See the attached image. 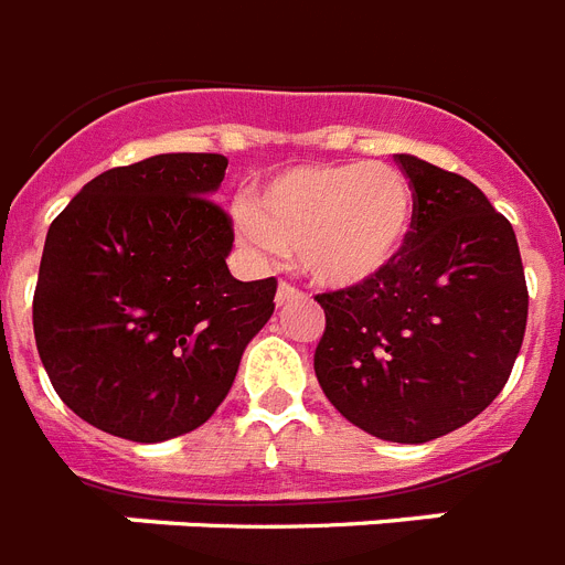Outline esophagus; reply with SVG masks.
<instances>
[{
	"label": "esophagus",
	"mask_w": 565,
	"mask_h": 565,
	"mask_svg": "<svg viewBox=\"0 0 565 565\" xmlns=\"http://www.w3.org/2000/svg\"><path fill=\"white\" fill-rule=\"evenodd\" d=\"M302 297H306V294H302L297 286H291V282H279V288H277V308H286L288 302L302 300Z\"/></svg>",
	"instance_id": "1"
}]
</instances>
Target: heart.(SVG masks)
<instances>
[{
  "label": "heart",
  "instance_id": "heart-1",
  "mask_svg": "<svg viewBox=\"0 0 565 565\" xmlns=\"http://www.w3.org/2000/svg\"><path fill=\"white\" fill-rule=\"evenodd\" d=\"M417 196L385 162H317L274 173L236 209L259 250H297L320 286L349 288L392 268L414 231Z\"/></svg>",
  "mask_w": 565,
  "mask_h": 565
}]
</instances>
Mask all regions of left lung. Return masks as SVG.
Returning a JSON list of instances; mask_svg holds the SVG:
<instances>
[{
  "label": "left lung",
  "instance_id": "1",
  "mask_svg": "<svg viewBox=\"0 0 565 565\" xmlns=\"http://www.w3.org/2000/svg\"><path fill=\"white\" fill-rule=\"evenodd\" d=\"M417 196L392 268L317 294L326 331L315 371L331 406L392 443H428L503 392L529 317L512 223L475 182L397 153Z\"/></svg>",
  "mask_w": 565,
  "mask_h": 565
}]
</instances>
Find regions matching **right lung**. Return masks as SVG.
<instances>
[{
	"label": "right lung",
	"instance_id": "obj_1",
	"mask_svg": "<svg viewBox=\"0 0 565 565\" xmlns=\"http://www.w3.org/2000/svg\"><path fill=\"white\" fill-rule=\"evenodd\" d=\"M223 153H159L110 168L47 228L33 334L76 417L134 443L194 431L234 385L277 279L239 282L234 223L211 202Z\"/></svg>",
	"mask_w": 565,
	"mask_h": 565
}]
</instances>
